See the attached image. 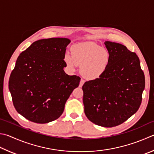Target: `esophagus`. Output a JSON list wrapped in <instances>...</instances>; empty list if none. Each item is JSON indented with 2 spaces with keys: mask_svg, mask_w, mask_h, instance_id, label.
I'll list each match as a JSON object with an SVG mask.
<instances>
[{
  "mask_svg": "<svg viewBox=\"0 0 154 154\" xmlns=\"http://www.w3.org/2000/svg\"><path fill=\"white\" fill-rule=\"evenodd\" d=\"M84 83H85V80L84 79H81V82L79 83V87H80V88H81V87L83 86V85L84 84Z\"/></svg>",
  "mask_w": 154,
  "mask_h": 154,
  "instance_id": "obj_1",
  "label": "esophagus"
}]
</instances>
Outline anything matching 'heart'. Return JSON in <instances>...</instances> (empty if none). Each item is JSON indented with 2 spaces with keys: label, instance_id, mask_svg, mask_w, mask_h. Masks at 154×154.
I'll list each match as a JSON object with an SVG mask.
<instances>
[{
  "label": "heart",
  "instance_id": "obj_1",
  "mask_svg": "<svg viewBox=\"0 0 154 154\" xmlns=\"http://www.w3.org/2000/svg\"><path fill=\"white\" fill-rule=\"evenodd\" d=\"M65 60L71 69L81 65V72L89 79L99 78L107 69L110 61L108 50L102 48L92 42H85L75 44L72 54L66 52Z\"/></svg>",
  "mask_w": 154,
  "mask_h": 154
}]
</instances>
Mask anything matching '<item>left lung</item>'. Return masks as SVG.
<instances>
[{"label": "left lung", "instance_id": "left-lung-1", "mask_svg": "<svg viewBox=\"0 0 154 154\" xmlns=\"http://www.w3.org/2000/svg\"><path fill=\"white\" fill-rule=\"evenodd\" d=\"M110 61L99 78L83 85L85 114L89 121L104 127L118 126L140 107L145 75L135 52L119 43L107 41Z\"/></svg>", "mask_w": 154, "mask_h": 154}]
</instances>
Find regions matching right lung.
<instances>
[{"mask_svg": "<svg viewBox=\"0 0 154 154\" xmlns=\"http://www.w3.org/2000/svg\"><path fill=\"white\" fill-rule=\"evenodd\" d=\"M70 42L63 38L35 41L17 59L9 89L14 107L29 121L44 124L59 118L70 95L79 86L81 78L63 70Z\"/></svg>", "mask_w": 154, "mask_h": 154, "instance_id": "1", "label": "right lung"}]
</instances>
